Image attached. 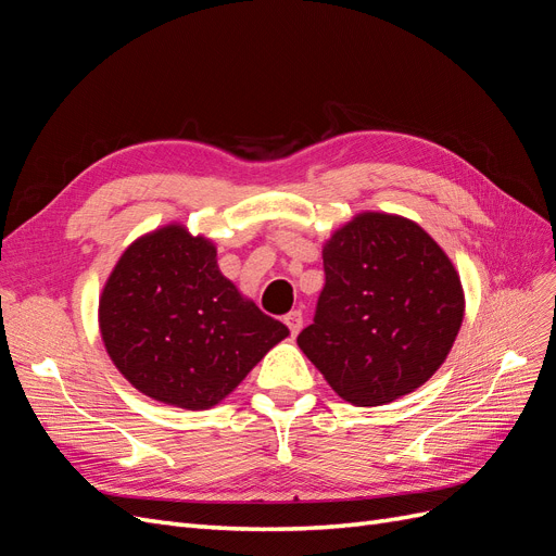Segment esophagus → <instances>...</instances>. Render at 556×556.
Segmentation results:
<instances>
[{
    "mask_svg": "<svg viewBox=\"0 0 556 556\" xmlns=\"http://www.w3.org/2000/svg\"><path fill=\"white\" fill-rule=\"evenodd\" d=\"M285 325L290 327L292 336H296L301 331V327H304V315H301V311H292L285 315Z\"/></svg>",
    "mask_w": 556,
    "mask_h": 556,
    "instance_id": "34e87169",
    "label": "esophagus"
}]
</instances>
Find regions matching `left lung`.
I'll list each match as a JSON object with an SVG mask.
<instances>
[{
	"label": "left lung",
	"instance_id": "1",
	"mask_svg": "<svg viewBox=\"0 0 556 556\" xmlns=\"http://www.w3.org/2000/svg\"><path fill=\"white\" fill-rule=\"evenodd\" d=\"M325 290L299 348L352 406H384L447 359L466 299L447 252L415 220L362 211L323 245Z\"/></svg>",
	"mask_w": 556,
	"mask_h": 556
}]
</instances>
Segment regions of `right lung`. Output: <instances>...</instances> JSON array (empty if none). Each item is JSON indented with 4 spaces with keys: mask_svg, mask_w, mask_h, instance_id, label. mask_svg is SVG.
I'll list each match as a JSON object with an SVG mask.
<instances>
[{
    "mask_svg": "<svg viewBox=\"0 0 556 556\" xmlns=\"http://www.w3.org/2000/svg\"><path fill=\"white\" fill-rule=\"evenodd\" d=\"M111 362L141 394L208 410L290 329L264 315L217 266V248L182 223L131 241L99 294Z\"/></svg>",
    "mask_w": 556,
    "mask_h": 556,
    "instance_id": "obj_1",
    "label": "right lung"
}]
</instances>
